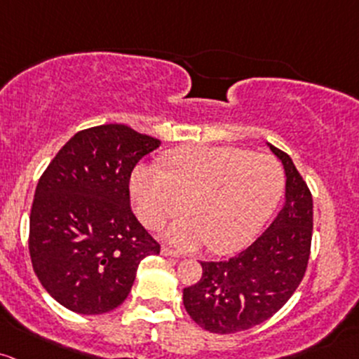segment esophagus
<instances>
[{
    "label": "esophagus",
    "mask_w": 359,
    "mask_h": 359,
    "mask_svg": "<svg viewBox=\"0 0 359 359\" xmlns=\"http://www.w3.org/2000/svg\"><path fill=\"white\" fill-rule=\"evenodd\" d=\"M161 255H165V257H182V254H180V252H177V250H173V249H170V247H161Z\"/></svg>",
    "instance_id": "34e87169"
}]
</instances>
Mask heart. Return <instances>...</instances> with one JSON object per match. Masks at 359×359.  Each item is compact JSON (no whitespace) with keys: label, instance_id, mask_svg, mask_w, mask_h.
I'll list each match as a JSON object with an SVG mask.
<instances>
[{"label":"heart","instance_id":"heart-1","mask_svg":"<svg viewBox=\"0 0 359 359\" xmlns=\"http://www.w3.org/2000/svg\"><path fill=\"white\" fill-rule=\"evenodd\" d=\"M285 172L271 155L235 147H192L167 156V170L140 165L131 177L137 218L156 230L184 210L167 240L184 250L226 254L245 247L262 230L281 199Z\"/></svg>","mask_w":359,"mask_h":359}]
</instances>
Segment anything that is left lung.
Returning <instances> with one entry per match:
<instances>
[{
    "label": "left lung",
    "mask_w": 359,
    "mask_h": 359,
    "mask_svg": "<svg viewBox=\"0 0 359 359\" xmlns=\"http://www.w3.org/2000/svg\"><path fill=\"white\" fill-rule=\"evenodd\" d=\"M286 172V203L271 226L245 250L219 262H201L203 276L184 288L192 320L215 334H233L262 324L300 286L310 259L312 192L293 160L269 144Z\"/></svg>",
    "instance_id": "1"
}]
</instances>
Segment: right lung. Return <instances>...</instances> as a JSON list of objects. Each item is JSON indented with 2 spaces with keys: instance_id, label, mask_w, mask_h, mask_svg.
<instances>
[{
  "instance_id": "obj_1",
  "label": "right lung",
  "mask_w": 359,
  "mask_h": 359,
  "mask_svg": "<svg viewBox=\"0 0 359 359\" xmlns=\"http://www.w3.org/2000/svg\"><path fill=\"white\" fill-rule=\"evenodd\" d=\"M160 140L124 124L76 133L39 179L29 252L39 281L76 313L98 315L128 298L140 262L160 243L131 210L129 180Z\"/></svg>"
}]
</instances>
